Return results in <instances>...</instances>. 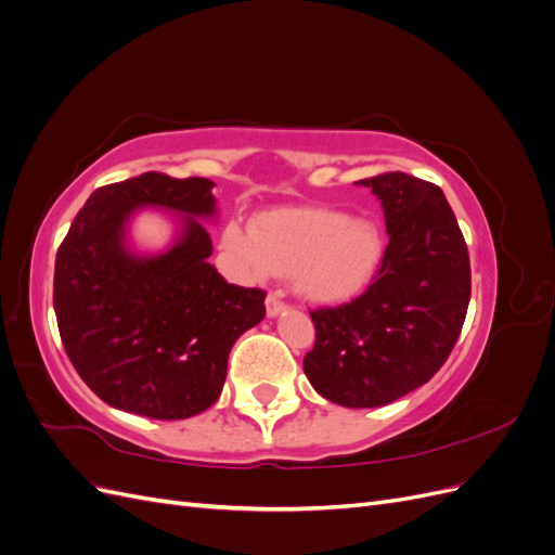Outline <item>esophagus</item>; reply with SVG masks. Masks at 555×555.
<instances>
[{
    "instance_id": "1",
    "label": "esophagus",
    "mask_w": 555,
    "mask_h": 555,
    "mask_svg": "<svg viewBox=\"0 0 555 555\" xmlns=\"http://www.w3.org/2000/svg\"><path fill=\"white\" fill-rule=\"evenodd\" d=\"M284 308H287V304H284V300H282V294H278V292L268 294V298H266V312H268V317H278Z\"/></svg>"
}]
</instances>
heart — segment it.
I'll use <instances>...</instances> for the list:
<instances>
[{"label":"heart","instance_id":"heart-1","mask_svg":"<svg viewBox=\"0 0 555 555\" xmlns=\"http://www.w3.org/2000/svg\"><path fill=\"white\" fill-rule=\"evenodd\" d=\"M224 247L255 278L292 275L312 304H343L361 294L382 263L375 222L322 206L259 215L251 229L229 222Z\"/></svg>","mask_w":555,"mask_h":555}]
</instances>
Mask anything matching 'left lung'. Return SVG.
<instances>
[{
  "instance_id": "8db88e82",
  "label": "left lung",
  "mask_w": 555,
  "mask_h": 555,
  "mask_svg": "<svg viewBox=\"0 0 555 555\" xmlns=\"http://www.w3.org/2000/svg\"><path fill=\"white\" fill-rule=\"evenodd\" d=\"M382 201L389 245L373 284L310 310L304 371L343 408H379L426 384L456 345L469 304V257L438 184L400 171L359 180Z\"/></svg>"
}]
</instances>
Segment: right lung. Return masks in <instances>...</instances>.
Listing matches in <instances>:
<instances>
[{
    "label": "right lung",
    "mask_w": 555,
    "mask_h": 555,
    "mask_svg": "<svg viewBox=\"0 0 555 555\" xmlns=\"http://www.w3.org/2000/svg\"><path fill=\"white\" fill-rule=\"evenodd\" d=\"M208 178L143 176L99 188L55 259L53 306L66 357L90 389L150 418H190L220 398L229 351L266 317L263 289L229 284L208 263L212 241L194 217L217 212ZM141 205L176 209L171 250L139 258L126 222Z\"/></svg>",
    "instance_id": "right-lung-1"
}]
</instances>
